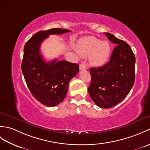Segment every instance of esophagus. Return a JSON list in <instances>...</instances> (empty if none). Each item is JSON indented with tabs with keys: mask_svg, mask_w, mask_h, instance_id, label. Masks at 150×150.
Masks as SVG:
<instances>
[{
	"mask_svg": "<svg viewBox=\"0 0 150 150\" xmlns=\"http://www.w3.org/2000/svg\"><path fill=\"white\" fill-rule=\"evenodd\" d=\"M79 69H80V70H85V69H86V66L84 62L81 64L80 66H79Z\"/></svg>",
	"mask_w": 150,
	"mask_h": 150,
	"instance_id": "obj_1",
	"label": "esophagus"
}]
</instances>
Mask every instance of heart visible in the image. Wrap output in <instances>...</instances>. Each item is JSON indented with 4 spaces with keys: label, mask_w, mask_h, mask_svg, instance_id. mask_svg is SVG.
Segmentation results:
<instances>
[{
    "label": "heart",
    "mask_w": 150,
    "mask_h": 150,
    "mask_svg": "<svg viewBox=\"0 0 150 150\" xmlns=\"http://www.w3.org/2000/svg\"><path fill=\"white\" fill-rule=\"evenodd\" d=\"M75 49L81 57L90 56V62L95 67L103 66L109 58L110 45L106 41H102L93 37H87L79 40Z\"/></svg>",
    "instance_id": "1"
}]
</instances>
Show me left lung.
Here are the masks:
<instances>
[{
    "label": "left lung",
    "instance_id": "1",
    "mask_svg": "<svg viewBox=\"0 0 150 150\" xmlns=\"http://www.w3.org/2000/svg\"><path fill=\"white\" fill-rule=\"evenodd\" d=\"M116 44L110 61L100 68H91L88 92L97 106L110 108L124 100L135 82V57L125 41L104 33Z\"/></svg>",
    "mask_w": 150,
    "mask_h": 150
}]
</instances>
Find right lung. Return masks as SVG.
I'll use <instances>...</instances> for the list:
<instances>
[{
	"mask_svg": "<svg viewBox=\"0 0 150 150\" xmlns=\"http://www.w3.org/2000/svg\"><path fill=\"white\" fill-rule=\"evenodd\" d=\"M62 28H53L36 33L24 47L21 68L28 88L41 104L55 106L66 97L69 82L79 71L78 64L55 59L49 62L40 52L41 43L50 35L69 32Z\"/></svg>",
	"mask_w": 150,
	"mask_h": 150,
	"instance_id": "1",
	"label": "right lung"
}]
</instances>
